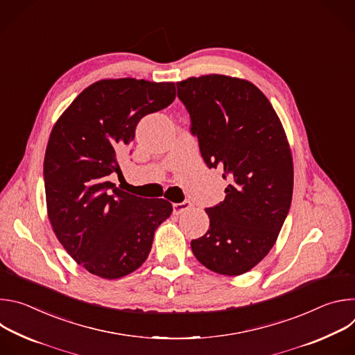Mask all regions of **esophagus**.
Instances as JSON below:
<instances>
[{"instance_id":"obj_1","label":"esophagus","mask_w":355,"mask_h":355,"mask_svg":"<svg viewBox=\"0 0 355 355\" xmlns=\"http://www.w3.org/2000/svg\"><path fill=\"white\" fill-rule=\"evenodd\" d=\"M192 204L189 200H184L181 204H173V209H174V215H181L182 212L191 209Z\"/></svg>"}]
</instances>
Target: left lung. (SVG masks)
Returning a JSON list of instances; mask_svg holds the SVG:
<instances>
[{"mask_svg":"<svg viewBox=\"0 0 355 355\" xmlns=\"http://www.w3.org/2000/svg\"><path fill=\"white\" fill-rule=\"evenodd\" d=\"M200 155L229 180L225 200L208 208L209 229L191 248L214 272L241 275L274 247L293 191V162L284 126L252 83L205 74L177 83Z\"/></svg>","mask_w":355,"mask_h":355,"instance_id":"1","label":"left lung"}]
</instances>
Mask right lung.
Wrapping results in <instances>:
<instances>
[{
	"label": "right lung",
	"mask_w": 355,
	"mask_h": 355,
	"mask_svg": "<svg viewBox=\"0 0 355 355\" xmlns=\"http://www.w3.org/2000/svg\"><path fill=\"white\" fill-rule=\"evenodd\" d=\"M175 84L105 78L88 85L50 132L44 163L47 216L71 259L88 272L116 279L147 259L168 200L144 199L110 181L139 121L167 108Z\"/></svg>",
	"instance_id": "add662e5"
}]
</instances>
